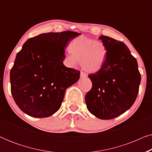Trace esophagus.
Wrapping results in <instances>:
<instances>
[{
  "mask_svg": "<svg viewBox=\"0 0 152 152\" xmlns=\"http://www.w3.org/2000/svg\"><path fill=\"white\" fill-rule=\"evenodd\" d=\"M80 77L82 78H84V77H86V75L84 73V72H81V73H80Z\"/></svg>",
  "mask_w": 152,
  "mask_h": 152,
  "instance_id": "1",
  "label": "esophagus"
}]
</instances>
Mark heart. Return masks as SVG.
<instances>
[{"label": "heart", "mask_w": 152, "mask_h": 152, "mask_svg": "<svg viewBox=\"0 0 152 152\" xmlns=\"http://www.w3.org/2000/svg\"><path fill=\"white\" fill-rule=\"evenodd\" d=\"M70 53L66 55V61L71 67L80 62L82 69L89 73H95L103 67L107 57V49L103 42L86 37H76L68 45Z\"/></svg>", "instance_id": "heart-1"}]
</instances>
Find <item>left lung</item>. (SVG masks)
<instances>
[{
    "instance_id": "left-lung-1",
    "label": "left lung",
    "mask_w": 152,
    "mask_h": 152,
    "mask_svg": "<svg viewBox=\"0 0 152 152\" xmlns=\"http://www.w3.org/2000/svg\"><path fill=\"white\" fill-rule=\"evenodd\" d=\"M99 39L107 47V57L102 69L88 76L93 86L85 101L93 115L110 120L122 115L134 104L141 76L136 59L124 43L104 35Z\"/></svg>"
}]
</instances>
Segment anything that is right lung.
Here are the masks:
<instances>
[{
  "mask_svg": "<svg viewBox=\"0 0 152 152\" xmlns=\"http://www.w3.org/2000/svg\"><path fill=\"white\" fill-rule=\"evenodd\" d=\"M72 31L43 33L29 39L10 71L11 92L20 109L33 118H47L61 107L66 90L80 72L64 65V48L80 35Z\"/></svg>",
  "mask_w": 152,
  "mask_h": 152,
  "instance_id": "right-lung-1",
  "label": "right lung"
}]
</instances>
